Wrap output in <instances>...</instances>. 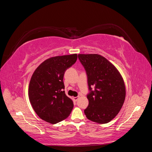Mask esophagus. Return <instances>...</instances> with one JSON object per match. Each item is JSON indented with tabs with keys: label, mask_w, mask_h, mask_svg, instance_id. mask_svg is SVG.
<instances>
[{
	"label": "esophagus",
	"mask_w": 152,
	"mask_h": 152,
	"mask_svg": "<svg viewBox=\"0 0 152 152\" xmlns=\"http://www.w3.org/2000/svg\"><path fill=\"white\" fill-rule=\"evenodd\" d=\"M79 96H77V97H74L73 98V100L74 101H75V102H77V101L79 99Z\"/></svg>",
	"instance_id": "1"
}]
</instances>
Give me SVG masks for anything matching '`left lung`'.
<instances>
[{
	"label": "left lung",
	"instance_id": "8db88e82",
	"mask_svg": "<svg viewBox=\"0 0 152 152\" xmlns=\"http://www.w3.org/2000/svg\"><path fill=\"white\" fill-rule=\"evenodd\" d=\"M78 57L86 72L89 91L86 116L96 123H108L120 112L125 100L122 77L115 66L101 55L79 54Z\"/></svg>",
	"mask_w": 152,
	"mask_h": 152
}]
</instances>
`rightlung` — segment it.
Listing matches in <instances>:
<instances>
[{
    "label": "right lung",
    "instance_id": "obj_1",
    "mask_svg": "<svg viewBox=\"0 0 152 152\" xmlns=\"http://www.w3.org/2000/svg\"><path fill=\"white\" fill-rule=\"evenodd\" d=\"M77 59V54L49 58L32 75L28 88L30 102L43 121L55 124L70 114L73 103L64 91L63 77Z\"/></svg>",
    "mask_w": 152,
    "mask_h": 152
}]
</instances>
